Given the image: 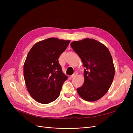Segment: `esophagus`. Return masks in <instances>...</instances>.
Returning a JSON list of instances; mask_svg holds the SVG:
<instances>
[{
	"label": "esophagus",
	"mask_w": 133,
	"mask_h": 133,
	"mask_svg": "<svg viewBox=\"0 0 133 133\" xmlns=\"http://www.w3.org/2000/svg\"><path fill=\"white\" fill-rule=\"evenodd\" d=\"M77 74H78V72H77V71H75L74 73V74L70 76V78H73V77H74V76H76V75H77Z\"/></svg>",
	"instance_id": "esophagus-1"
}]
</instances>
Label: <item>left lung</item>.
Instances as JSON below:
<instances>
[{
    "label": "left lung",
    "instance_id": "1",
    "mask_svg": "<svg viewBox=\"0 0 133 133\" xmlns=\"http://www.w3.org/2000/svg\"><path fill=\"white\" fill-rule=\"evenodd\" d=\"M70 46L81 59L84 82L78 88L79 95L88 102H95L105 95L115 75V68L107 47L94 39L71 42Z\"/></svg>",
    "mask_w": 133,
    "mask_h": 133
}]
</instances>
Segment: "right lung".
Wrapping results in <instances>:
<instances>
[{
    "label": "right lung",
    "instance_id": "add662e5",
    "mask_svg": "<svg viewBox=\"0 0 133 133\" xmlns=\"http://www.w3.org/2000/svg\"><path fill=\"white\" fill-rule=\"evenodd\" d=\"M70 41L50 38L35 43L24 64V78L28 92L37 102L48 104L60 95L68 76L63 73L58 59Z\"/></svg>",
    "mask_w": 133,
    "mask_h": 133
}]
</instances>
